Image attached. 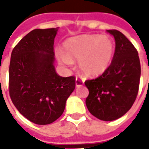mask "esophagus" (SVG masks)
I'll return each instance as SVG.
<instances>
[{
    "label": "esophagus",
    "mask_w": 149,
    "mask_h": 149,
    "mask_svg": "<svg viewBox=\"0 0 149 149\" xmlns=\"http://www.w3.org/2000/svg\"><path fill=\"white\" fill-rule=\"evenodd\" d=\"M83 84H84L83 79H79V78L76 77V79H75V85H76V87L82 86Z\"/></svg>",
    "instance_id": "1"
}]
</instances>
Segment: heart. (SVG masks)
I'll return each instance as SVG.
<instances>
[{"label":"heart","instance_id":"b5f03b06","mask_svg":"<svg viewBox=\"0 0 149 149\" xmlns=\"http://www.w3.org/2000/svg\"><path fill=\"white\" fill-rule=\"evenodd\" d=\"M64 49L56 51L60 63L71 65L78 60L79 71L86 77H98L108 70L111 65L115 45L107 36L84 34L70 38L64 43Z\"/></svg>","mask_w":149,"mask_h":149}]
</instances>
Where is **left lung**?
I'll return each instance as SVG.
<instances>
[{"instance_id": "1", "label": "left lung", "mask_w": 149, "mask_h": 149, "mask_svg": "<svg viewBox=\"0 0 149 149\" xmlns=\"http://www.w3.org/2000/svg\"><path fill=\"white\" fill-rule=\"evenodd\" d=\"M114 37L115 53L108 70L86 80L89 89L86 106L95 117L104 121L121 118L131 109L139 92L141 66L137 49L123 34L107 31Z\"/></svg>"}]
</instances>
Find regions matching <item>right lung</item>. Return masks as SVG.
Returning a JSON list of instances; mask_svg holds the SVG:
<instances>
[{"mask_svg": "<svg viewBox=\"0 0 149 149\" xmlns=\"http://www.w3.org/2000/svg\"><path fill=\"white\" fill-rule=\"evenodd\" d=\"M58 28L36 29L12 50L9 93L12 103L31 122L49 124L62 115L75 88L74 76H60L54 69V40Z\"/></svg>", "mask_w": 149, "mask_h": 149, "instance_id": "right-lung-1", "label": "right lung"}]
</instances>
